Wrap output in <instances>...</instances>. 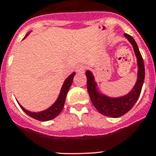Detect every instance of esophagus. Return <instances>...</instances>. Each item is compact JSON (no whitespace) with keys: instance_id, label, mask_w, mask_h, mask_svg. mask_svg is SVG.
<instances>
[{"instance_id":"obj_1","label":"esophagus","mask_w":156,"mask_h":156,"mask_svg":"<svg viewBox=\"0 0 156 156\" xmlns=\"http://www.w3.org/2000/svg\"><path fill=\"white\" fill-rule=\"evenodd\" d=\"M76 71H77V73H83L85 72V66H83V65H79V66H77Z\"/></svg>"}]
</instances>
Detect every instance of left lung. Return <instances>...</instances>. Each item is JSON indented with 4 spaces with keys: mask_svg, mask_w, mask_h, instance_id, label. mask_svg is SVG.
Returning <instances> with one entry per match:
<instances>
[{
    "mask_svg": "<svg viewBox=\"0 0 156 156\" xmlns=\"http://www.w3.org/2000/svg\"><path fill=\"white\" fill-rule=\"evenodd\" d=\"M124 35L133 47L138 65L137 81L129 92L118 97H111L105 95L99 87L92 72L90 70H87L86 72L87 78V90L93 105L99 112L112 118L123 116L133 108L140 95L145 78L144 62L135 40L128 34H124Z\"/></svg>",
    "mask_w": 156,
    "mask_h": 156,
    "instance_id": "obj_1",
    "label": "left lung"
}]
</instances>
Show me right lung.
I'll list each match as a JSON object with an SVG mask.
<instances>
[{
    "label": "right lung",
    "instance_id": "1",
    "mask_svg": "<svg viewBox=\"0 0 156 156\" xmlns=\"http://www.w3.org/2000/svg\"><path fill=\"white\" fill-rule=\"evenodd\" d=\"M31 32V30L29 31V32L26 35V36L24 37L25 39L26 37H27L28 35ZM23 39V40H24ZM75 75V72H73L71 73L70 75L69 76L68 78H66V80L64 81V83L62 87H61V89L60 90V94H59L58 97L56 100V101L53 103V104L48 108L45 110H43V111L40 112H30L27 110L26 108H24L22 105H21L19 103V106L21 107V108L23 109V111L25 112L27 114L28 116H30V117L35 119V120H38V121H50V120H52L55 117L58 116L59 114L61 113V112L62 111V109L64 108V104H65V101H66V95L68 93L69 88H70L71 85H72V83H73V77Z\"/></svg>",
    "mask_w": 156,
    "mask_h": 156
}]
</instances>
